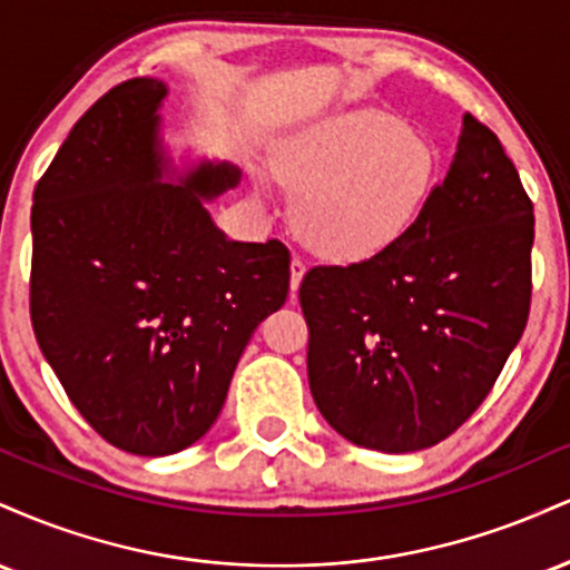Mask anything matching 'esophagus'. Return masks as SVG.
Masks as SVG:
<instances>
[{
    "mask_svg": "<svg viewBox=\"0 0 570 570\" xmlns=\"http://www.w3.org/2000/svg\"><path fill=\"white\" fill-rule=\"evenodd\" d=\"M303 276H305V263H303V257H297V254H294L292 257V297L294 294H297V289H299V284H303Z\"/></svg>",
    "mask_w": 570,
    "mask_h": 570,
    "instance_id": "1",
    "label": "esophagus"
}]
</instances>
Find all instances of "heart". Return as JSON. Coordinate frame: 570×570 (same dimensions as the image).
<instances>
[{"mask_svg": "<svg viewBox=\"0 0 570 570\" xmlns=\"http://www.w3.org/2000/svg\"><path fill=\"white\" fill-rule=\"evenodd\" d=\"M276 174L303 240L332 259L389 252L426 212L436 158L426 139L381 109H348L281 141ZM263 189V181H259Z\"/></svg>", "mask_w": 570, "mask_h": 570, "instance_id": "heart-1", "label": "heart"}]
</instances>
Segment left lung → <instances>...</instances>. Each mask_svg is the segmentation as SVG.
Instances as JSON below:
<instances>
[{"label":"left lung","mask_w":570,"mask_h":570,"mask_svg":"<svg viewBox=\"0 0 570 570\" xmlns=\"http://www.w3.org/2000/svg\"><path fill=\"white\" fill-rule=\"evenodd\" d=\"M533 203L499 136L463 115L417 225L364 263L299 284L313 402L381 453L442 442L480 407L531 307Z\"/></svg>","instance_id":"left-lung-1"}]
</instances>
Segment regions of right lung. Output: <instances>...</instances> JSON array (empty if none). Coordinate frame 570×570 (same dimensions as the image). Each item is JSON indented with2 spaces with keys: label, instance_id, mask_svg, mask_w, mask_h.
<instances>
[{
  "label": "right lung",
  "instance_id": "1",
  "mask_svg": "<svg viewBox=\"0 0 570 570\" xmlns=\"http://www.w3.org/2000/svg\"><path fill=\"white\" fill-rule=\"evenodd\" d=\"M168 85L136 77L69 130L35 189L31 324L85 421L134 455H171L214 426L259 322L286 303L289 248L244 244L206 203L227 160H174Z\"/></svg>",
  "mask_w": 570,
  "mask_h": 570
}]
</instances>
